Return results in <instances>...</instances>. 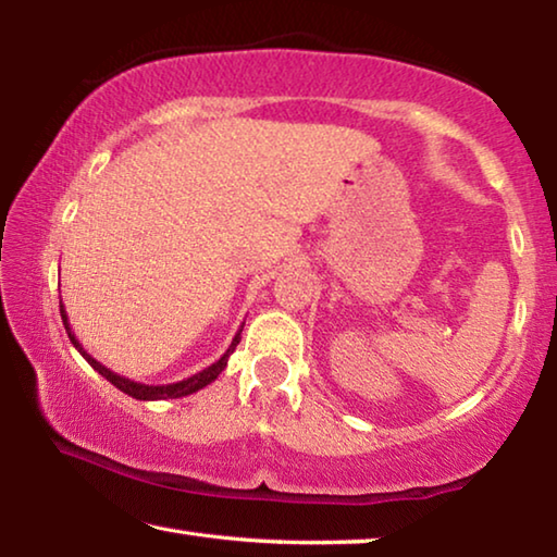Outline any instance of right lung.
I'll list each match as a JSON object with an SVG mask.
<instances>
[{
  "label": "right lung",
  "mask_w": 557,
  "mask_h": 557,
  "mask_svg": "<svg viewBox=\"0 0 557 557\" xmlns=\"http://www.w3.org/2000/svg\"><path fill=\"white\" fill-rule=\"evenodd\" d=\"M61 319H63L65 332H69L71 344H73L75 348H78V354H81L83 358H86V361L92 366V369H96V371L102 375V379H108L112 385H115L117 391L127 393V395H132V398H137V400H169V398H184V395H191V393H196V391L206 388V385H209V383H213L215 379H219V375L223 373L225 366H228V358H231V354L235 351V346L240 344V332H243V329H238V334L233 336V342H231V346H228V348H225V354L219 358V361L211 363L209 369H203V371H199V373L188 375V379H184V381H176V383L147 385V383L129 381V379H125V375H120V373H115V371H110L108 366H102V363L98 361V358H92V356L86 351V348H83V344L78 342V338H75V334L71 332L69 314H65L63 301H61Z\"/></svg>",
  "instance_id": "add662e5"
}]
</instances>
